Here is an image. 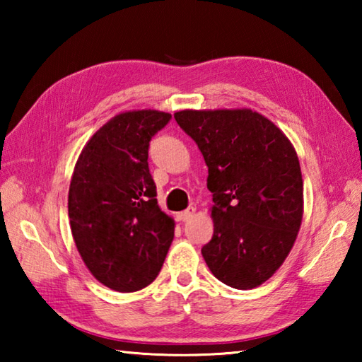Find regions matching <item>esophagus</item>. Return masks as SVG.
Returning a JSON list of instances; mask_svg holds the SVG:
<instances>
[{
  "label": "esophagus",
  "mask_w": 362,
  "mask_h": 362,
  "mask_svg": "<svg viewBox=\"0 0 362 362\" xmlns=\"http://www.w3.org/2000/svg\"><path fill=\"white\" fill-rule=\"evenodd\" d=\"M193 214H194V209H193V207H188L187 211H182V212L177 214L175 218L179 220V222H187L188 218H192V217H193Z\"/></svg>",
  "instance_id": "esophagus-1"
}]
</instances>
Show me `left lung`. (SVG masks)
<instances>
[{
  "mask_svg": "<svg viewBox=\"0 0 362 362\" xmlns=\"http://www.w3.org/2000/svg\"><path fill=\"white\" fill-rule=\"evenodd\" d=\"M203 153L212 193V240L203 246L214 276L254 289L283 265L303 216L297 153L279 127L252 110L174 115Z\"/></svg>",
  "mask_w": 362,
  "mask_h": 362,
  "instance_id": "1",
  "label": "left lung"
}]
</instances>
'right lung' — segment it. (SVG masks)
<instances>
[{
    "instance_id": "obj_1",
    "label": "right lung",
    "mask_w": 362,
    "mask_h": 362,
    "mask_svg": "<svg viewBox=\"0 0 362 362\" xmlns=\"http://www.w3.org/2000/svg\"><path fill=\"white\" fill-rule=\"evenodd\" d=\"M169 113L116 115L79 155L69 189L71 235L103 286L136 292L151 284L174 240V220L158 206L148 168L150 140Z\"/></svg>"
}]
</instances>
